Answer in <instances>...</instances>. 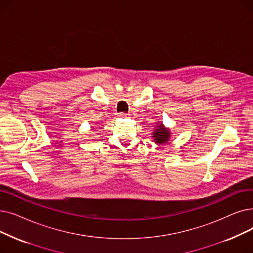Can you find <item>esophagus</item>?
<instances>
[{
  "instance_id": "1",
  "label": "esophagus",
  "mask_w": 253,
  "mask_h": 253,
  "mask_svg": "<svg viewBox=\"0 0 253 253\" xmlns=\"http://www.w3.org/2000/svg\"><path fill=\"white\" fill-rule=\"evenodd\" d=\"M121 118H126L127 117V114H124V113H121L120 115H119Z\"/></svg>"
}]
</instances>
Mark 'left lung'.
Masks as SVG:
<instances>
[{
	"instance_id": "left-lung-1",
	"label": "left lung",
	"mask_w": 253,
	"mask_h": 253,
	"mask_svg": "<svg viewBox=\"0 0 253 253\" xmlns=\"http://www.w3.org/2000/svg\"><path fill=\"white\" fill-rule=\"evenodd\" d=\"M152 137L154 142H156L157 145H162L166 144L171 136V131L169 128L164 126L162 123H156L155 128H154L153 132H152Z\"/></svg>"
}]
</instances>
